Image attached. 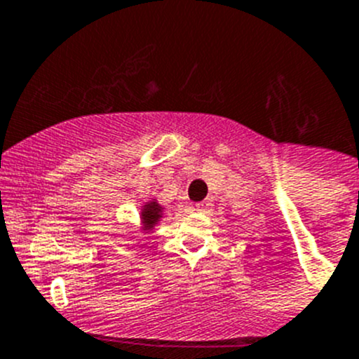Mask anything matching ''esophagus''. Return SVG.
Here are the masks:
<instances>
[{
  "label": "esophagus",
  "mask_w": 359,
  "mask_h": 359,
  "mask_svg": "<svg viewBox=\"0 0 359 359\" xmlns=\"http://www.w3.org/2000/svg\"><path fill=\"white\" fill-rule=\"evenodd\" d=\"M195 210H196V212H209V210H210V202H209V200H207V202L196 203Z\"/></svg>",
  "instance_id": "34e87169"
}]
</instances>
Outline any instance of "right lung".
Here are the masks:
<instances>
[{
	"label": "right lung",
	"mask_w": 359,
	"mask_h": 359,
	"mask_svg": "<svg viewBox=\"0 0 359 359\" xmlns=\"http://www.w3.org/2000/svg\"><path fill=\"white\" fill-rule=\"evenodd\" d=\"M140 217H142L143 230L149 232V230H152L154 226L159 223L161 217H163V207H161L156 200H150V202H147L145 205L142 207V214H140Z\"/></svg>",
	"instance_id": "obj_1"
}]
</instances>
